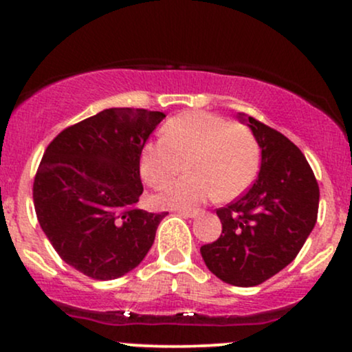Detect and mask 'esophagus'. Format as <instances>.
Listing matches in <instances>:
<instances>
[{
    "label": "esophagus",
    "instance_id": "esophagus-1",
    "mask_svg": "<svg viewBox=\"0 0 352 352\" xmlns=\"http://www.w3.org/2000/svg\"><path fill=\"white\" fill-rule=\"evenodd\" d=\"M177 213L185 218H195L199 215V210H177Z\"/></svg>",
    "mask_w": 352,
    "mask_h": 352
}]
</instances>
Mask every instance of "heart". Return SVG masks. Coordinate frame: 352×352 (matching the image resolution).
<instances>
[{"mask_svg":"<svg viewBox=\"0 0 352 352\" xmlns=\"http://www.w3.org/2000/svg\"><path fill=\"white\" fill-rule=\"evenodd\" d=\"M188 175L164 184L152 195L157 208L185 210L218 200H233L250 185L260 167V147L248 127L204 111L172 117L162 139L140 151V173L151 185L162 184L182 170Z\"/></svg>","mask_w":352,"mask_h":352,"instance_id":"obj_1","label":"heart"}]
</instances>
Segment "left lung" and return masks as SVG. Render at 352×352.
<instances>
[{
  "mask_svg": "<svg viewBox=\"0 0 352 352\" xmlns=\"http://www.w3.org/2000/svg\"><path fill=\"white\" fill-rule=\"evenodd\" d=\"M261 151L252 188L217 210L221 235L200 248L207 268L233 286H256L280 273L300 253L316 225L319 187L308 160L288 137L238 114Z\"/></svg>",
  "mask_w": 352,
  "mask_h": 352,
  "instance_id": "8db88e82",
  "label": "left lung"
}]
</instances>
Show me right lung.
<instances>
[{
  "label": "right lung",
  "instance_id": "1",
  "mask_svg": "<svg viewBox=\"0 0 352 352\" xmlns=\"http://www.w3.org/2000/svg\"><path fill=\"white\" fill-rule=\"evenodd\" d=\"M164 112L112 107L64 129L47 145L33 200L44 235L67 265L94 280L140 265L167 213L135 207L140 151Z\"/></svg>",
  "mask_w": 352,
  "mask_h": 352
}]
</instances>
